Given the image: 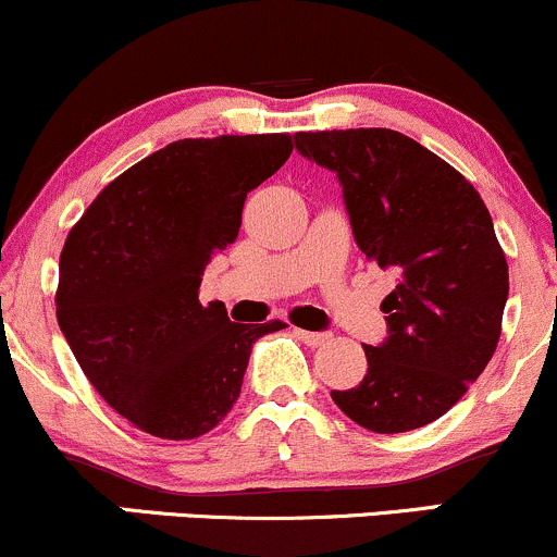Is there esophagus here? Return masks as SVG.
<instances>
[{
    "label": "esophagus",
    "mask_w": 557,
    "mask_h": 557,
    "mask_svg": "<svg viewBox=\"0 0 557 557\" xmlns=\"http://www.w3.org/2000/svg\"><path fill=\"white\" fill-rule=\"evenodd\" d=\"M298 341H304L306 345H324L330 341L327 332H309V330H296Z\"/></svg>",
    "instance_id": "34e87169"
}]
</instances>
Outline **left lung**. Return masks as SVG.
<instances>
[{
	"mask_svg": "<svg viewBox=\"0 0 557 557\" xmlns=\"http://www.w3.org/2000/svg\"><path fill=\"white\" fill-rule=\"evenodd\" d=\"M296 149L343 185L356 243L400 283L382 300L387 341L332 400L363 430H419L484 372L503 330L508 261L482 196L456 168L387 127L298 133Z\"/></svg>",
	"mask_w": 557,
	"mask_h": 557,
	"instance_id": "obj_1",
	"label": "left lung"
}]
</instances>
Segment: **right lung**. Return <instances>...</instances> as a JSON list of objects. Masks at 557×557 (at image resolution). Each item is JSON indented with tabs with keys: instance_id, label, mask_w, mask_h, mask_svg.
I'll return each mask as SVG.
<instances>
[{
	"instance_id": "1",
	"label": "right lung",
	"mask_w": 557,
	"mask_h": 557,
	"mask_svg": "<svg viewBox=\"0 0 557 557\" xmlns=\"http://www.w3.org/2000/svg\"><path fill=\"white\" fill-rule=\"evenodd\" d=\"M293 138H183L94 198L60 257L57 322L83 374L120 417L162 440L214 430L238 400L251 345L283 330L230 322L198 300L203 270L238 238L246 196Z\"/></svg>"
}]
</instances>
